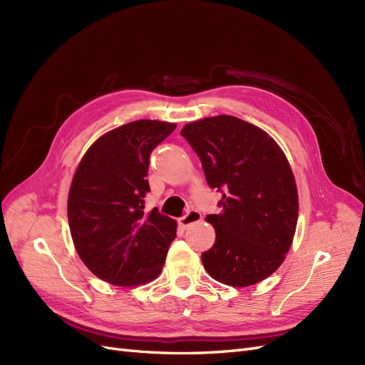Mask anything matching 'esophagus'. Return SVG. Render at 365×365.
I'll return each mask as SVG.
<instances>
[{
	"instance_id": "esophagus-1",
	"label": "esophagus",
	"mask_w": 365,
	"mask_h": 365,
	"mask_svg": "<svg viewBox=\"0 0 365 365\" xmlns=\"http://www.w3.org/2000/svg\"><path fill=\"white\" fill-rule=\"evenodd\" d=\"M201 219H202V216H201L200 212H196V210H190L189 213L184 215L182 217L178 219V222H180V225H181L182 228H187V227H190L192 224L200 222Z\"/></svg>"
}]
</instances>
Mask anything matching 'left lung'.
<instances>
[{
    "label": "left lung",
    "instance_id": "1",
    "mask_svg": "<svg viewBox=\"0 0 365 365\" xmlns=\"http://www.w3.org/2000/svg\"><path fill=\"white\" fill-rule=\"evenodd\" d=\"M181 135L200 157L208 185L222 192L220 213L205 217L216 231L201 256L205 271L235 288L269 277L292 245L298 219L284 152L263 129L233 115L192 121Z\"/></svg>",
    "mask_w": 365,
    "mask_h": 365
}]
</instances>
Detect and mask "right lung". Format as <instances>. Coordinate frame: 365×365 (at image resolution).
Here are the masks:
<instances>
[{"label": "right lung", "instance_id": "obj_1", "mask_svg": "<svg viewBox=\"0 0 365 365\" xmlns=\"http://www.w3.org/2000/svg\"><path fill=\"white\" fill-rule=\"evenodd\" d=\"M176 125L137 120L88 148L68 193V224L79 257L98 279L140 286L157 279L176 237V220L145 212L149 155Z\"/></svg>", "mask_w": 365, "mask_h": 365}]
</instances>
